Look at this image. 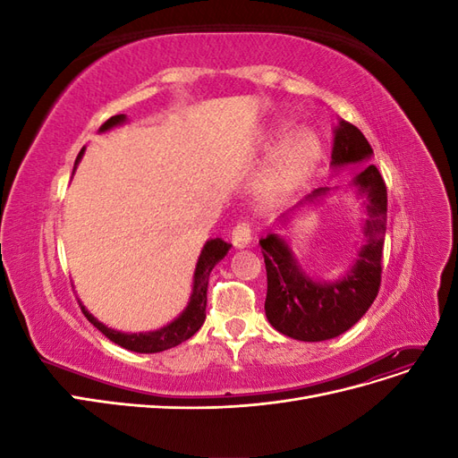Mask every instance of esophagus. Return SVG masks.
Wrapping results in <instances>:
<instances>
[{"label": "esophagus", "mask_w": 458, "mask_h": 458, "mask_svg": "<svg viewBox=\"0 0 458 458\" xmlns=\"http://www.w3.org/2000/svg\"><path fill=\"white\" fill-rule=\"evenodd\" d=\"M250 242H252V229H250V225L248 224H239L237 227H234V231H233V244H234V248H246V246H250Z\"/></svg>", "instance_id": "obj_1"}]
</instances>
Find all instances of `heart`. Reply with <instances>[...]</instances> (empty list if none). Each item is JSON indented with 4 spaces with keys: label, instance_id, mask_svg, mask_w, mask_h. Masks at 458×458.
<instances>
[{
    "label": "heart",
    "instance_id": "1",
    "mask_svg": "<svg viewBox=\"0 0 458 458\" xmlns=\"http://www.w3.org/2000/svg\"><path fill=\"white\" fill-rule=\"evenodd\" d=\"M293 128V120H276L261 135L259 148L271 155L254 182V195L261 204L276 206L293 199L323 162L325 147L318 131L310 126Z\"/></svg>",
    "mask_w": 458,
    "mask_h": 458
}]
</instances>
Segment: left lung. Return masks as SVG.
<instances>
[{
	"instance_id": "obj_1",
	"label": "left lung",
	"mask_w": 458,
	"mask_h": 458,
	"mask_svg": "<svg viewBox=\"0 0 458 458\" xmlns=\"http://www.w3.org/2000/svg\"><path fill=\"white\" fill-rule=\"evenodd\" d=\"M332 133V174L348 165H363L350 182L353 197L361 200L365 214L363 237L352 266L335 279H318L301 267L290 239L281 233L293 224L298 212L323 204L340 187L315 189L275 221L267 237L259 239L267 271V321L281 335L300 342H323L344 335L369 311L380 286L387 217L384 179L377 165L369 164L374 152L353 123L340 118Z\"/></svg>"
}]
</instances>
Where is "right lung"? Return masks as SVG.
Returning a JSON list of instances; mask_svg holds the SVG:
<instances>
[{"mask_svg":"<svg viewBox=\"0 0 458 458\" xmlns=\"http://www.w3.org/2000/svg\"><path fill=\"white\" fill-rule=\"evenodd\" d=\"M128 122L126 114H116L113 118H108L103 126L99 128V133H106L110 130H114L118 126H123ZM86 147H81V150L78 152L76 162H74V170L72 175L78 168V164L84 157ZM229 242L221 241V239H210L206 241L200 256L197 259V267L195 273H192V284H191V296L185 310L179 313L174 321H170L168 325H164L157 330H148V332H122L116 328H110L106 325H103L99 318H95L84 303H80L81 311L88 317V321L97 328L101 330L103 335L110 340L118 344L120 348L130 350L135 353H158L164 350L175 348L177 344H182L185 340H189L195 332L202 327L204 318H206V290H208V279H210V273L216 267V263H219L227 256V252L231 250Z\"/></svg>","mask_w":458,"mask_h":458,"instance_id":"add662e5","label":"right lung"}]
</instances>
